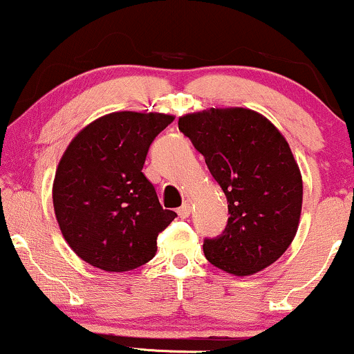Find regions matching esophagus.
Returning <instances> with one entry per match:
<instances>
[{"label": "esophagus", "instance_id": "obj_1", "mask_svg": "<svg viewBox=\"0 0 354 354\" xmlns=\"http://www.w3.org/2000/svg\"><path fill=\"white\" fill-rule=\"evenodd\" d=\"M176 212H178V216H180V218H188L189 213H192V205H189V201H185V203L181 205Z\"/></svg>", "mask_w": 354, "mask_h": 354}]
</instances>
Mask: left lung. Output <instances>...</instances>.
I'll list each match as a JSON object with an SVG mask.
<instances>
[{
  "label": "left lung",
  "instance_id": "8db88e82",
  "mask_svg": "<svg viewBox=\"0 0 354 354\" xmlns=\"http://www.w3.org/2000/svg\"><path fill=\"white\" fill-rule=\"evenodd\" d=\"M178 127L203 154L228 201L227 227L205 239V257L242 277L269 267L296 236L302 208L301 171L286 138L243 107L181 115Z\"/></svg>",
  "mask_w": 354,
  "mask_h": 354
}]
</instances>
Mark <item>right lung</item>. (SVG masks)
<instances>
[{
    "instance_id": "obj_1",
    "label": "right lung",
    "mask_w": 354,
    "mask_h": 354,
    "mask_svg": "<svg viewBox=\"0 0 354 354\" xmlns=\"http://www.w3.org/2000/svg\"><path fill=\"white\" fill-rule=\"evenodd\" d=\"M159 112H112L85 126L62 156L53 208L62 235L91 266L126 272L156 254L176 213L162 209L142 173L154 138L173 122Z\"/></svg>"
}]
</instances>
